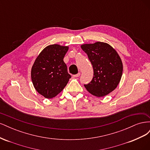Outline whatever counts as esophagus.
Returning a JSON list of instances; mask_svg holds the SVG:
<instances>
[{
  "instance_id": "esophagus-1",
  "label": "esophagus",
  "mask_w": 150,
  "mask_h": 150,
  "mask_svg": "<svg viewBox=\"0 0 150 150\" xmlns=\"http://www.w3.org/2000/svg\"><path fill=\"white\" fill-rule=\"evenodd\" d=\"M80 75H81V73H80V72H78V73L77 74L73 75V77H74V78H78V77H79Z\"/></svg>"
}]
</instances>
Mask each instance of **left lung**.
<instances>
[{
  "label": "left lung",
  "instance_id": "8db88e82",
  "mask_svg": "<svg viewBox=\"0 0 150 150\" xmlns=\"http://www.w3.org/2000/svg\"><path fill=\"white\" fill-rule=\"evenodd\" d=\"M81 49L87 54L94 71L92 81L84 87L96 97H103L114 91L122 74V62L116 50L103 42L84 44Z\"/></svg>",
  "mask_w": 150,
  "mask_h": 150
}]
</instances>
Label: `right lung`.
<instances>
[{"mask_svg":"<svg viewBox=\"0 0 150 150\" xmlns=\"http://www.w3.org/2000/svg\"><path fill=\"white\" fill-rule=\"evenodd\" d=\"M69 47L52 44L40 52L31 69V79L35 90L47 99L64 89L71 76L63 59Z\"/></svg>","mask_w":150,"mask_h":150,"instance_id":"right-lung-1","label":"right lung"}]
</instances>
